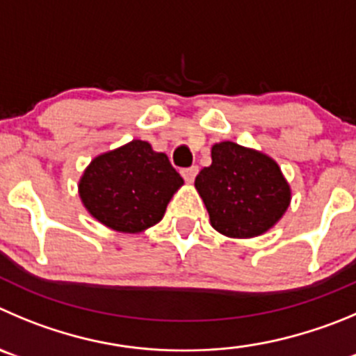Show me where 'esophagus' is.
Wrapping results in <instances>:
<instances>
[{
  "label": "esophagus",
  "instance_id": "1",
  "mask_svg": "<svg viewBox=\"0 0 356 356\" xmlns=\"http://www.w3.org/2000/svg\"><path fill=\"white\" fill-rule=\"evenodd\" d=\"M197 174H198V167H195V165H193V167L182 168V170H181V175L184 177L186 182H193L195 177H197Z\"/></svg>",
  "mask_w": 356,
  "mask_h": 356
}]
</instances>
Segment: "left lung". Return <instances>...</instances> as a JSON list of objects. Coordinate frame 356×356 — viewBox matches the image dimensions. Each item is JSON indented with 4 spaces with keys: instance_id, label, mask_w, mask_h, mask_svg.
<instances>
[{
    "instance_id": "left-lung-1",
    "label": "left lung",
    "mask_w": 356,
    "mask_h": 356,
    "mask_svg": "<svg viewBox=\"0 0 356 356\" xmlns=\"http://www.w3.org/2000/svg\"><path fill=\"white\" fill-rule=\"evenodd\" d=\"M211 156L212 163L197 175L195 188L219 234L258 237L283 218L291 191L274 159L235 142L212 145Z\"/></svg>"
}]
</instances>
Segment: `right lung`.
<instances>
[{
	"label": "right lung",
	"instance_id": "right-lung-1",
	"mask_svg": "<svg viewBox=\"0 0 356 356\" xmlns=\"http://www.w3.org/2000/svg\"><path fill=\"white\" fill-rule=\"evenodd\" d=\"M184 184L167 154L144 140L99 154L79 182L89 214L122 234H138L161 221L174 193Z\"/></svg>",
	"mask_w": 356,
	"mask_h": 356
}]
</instances>
